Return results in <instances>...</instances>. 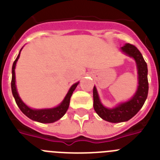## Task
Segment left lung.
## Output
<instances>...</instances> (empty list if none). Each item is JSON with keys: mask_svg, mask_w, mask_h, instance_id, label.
I'll return each instance as SVG.
<instances>
[{"mask_svg": "<svg viewBox=\"0 0 160 160\" xmlns=\"http://www.w3.org/2000/svg\"><path fill=\"white\" fill-rule=\"evenodd\" d=\"M121 49L126 54L132 57L136 62L138 73V87L134 97L128 102L121 103L115 108L107 109L102 105L96 87H94L93 89L94 111L102 119L114 123L126 122L135 116L142 108L146 101L149 88L148 80V66L142 53L137 47L129 43L126 44Z\"/></svg>", "mask_w": 160, "mask_h": 160, "instance_id": "1", "label": "left lung"}]
</instances>
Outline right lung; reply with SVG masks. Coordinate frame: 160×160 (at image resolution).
<instances>
[{"instance_id":"add662e5","label":"right lung","mask_w":160,"mask_h":160,"mask_svg":"<svg viewBox=\"0 0 160 160\" xmlns=\"http://www.w3.org/2000/svg\"><path fill=\"white\" fill-rule=\"evenodd\" d=\"M22 50V49H21ZM20 57V53L18 54V58L16 60L14 61L13 64H12V81H11V88H12V95L14 97V99L16 101L17 105L20 108V110L22 111L24 114H25L28 118L30 119L34 120L37 122H42V123H51V122H55L57 120L60 119L62 117L66 114V111L69 108V105H70V97H71L73 91L75 90L76 87L78 86V82L73 84L71 87H70L69 92L66 94V98L62 101V102L61 103L60 105L57 107L52 109H44V110H33L27 106L25 105V103L22 101V99L20 98L19 95L18 94L16 88V84H15V66H16V63L18 62V58Z\"/></svg>"}]
</instances>
